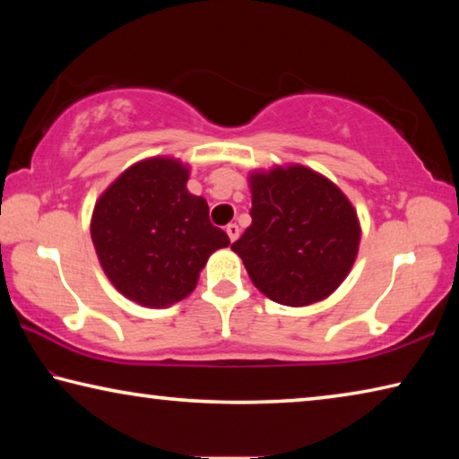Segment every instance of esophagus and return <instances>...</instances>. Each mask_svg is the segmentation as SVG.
<instances>
[{"label":"esophagus","mask_w":459,"mask_h":459,"mask_svg":"<svg viewBox=\"0 0 459 459\" xmlns=\"http://www.w3.org/2000/svg\"><path fill=\"white\" fill-rule=\"evenodd\" d=\"M238 232H240V229L237 227L235 222L227 224V235H229V238H230V243H235V240L238 238Z\"/></svg>","instance_id":"obj_1"}]
</instances>
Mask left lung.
<instances>
[{
  "label": "left lung",
  "mask_w": 459,
  "mask_h": 459,
  "mask_svg": "<svg viewBox=\"0 0 459 459\" xmlns=\"http://www.w3.org/2000/svg\"><path fill=\"white\" fill-rule=\"evenodd\" d=\"M251 227L235 251L269 299L306 307L338 290L359 255L360 221L336 184L301 164L253 169Z\"/></svg>",
  "instance_id": "left-lung-1"
}]
</instances>
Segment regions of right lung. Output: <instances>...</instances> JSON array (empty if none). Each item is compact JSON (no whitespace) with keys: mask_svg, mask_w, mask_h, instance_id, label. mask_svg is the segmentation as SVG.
Returning <instances> with one entry per match:
<instances>
[{"mask_svg":"<svg viewBox=\"0 0 459 459\" xmlns=\"http://www.w3.org/2000/svg\"><path fill=\"white\" fill-rule=\"evenodd\" d=\"M190 166L169 155L135 161L95 202L91 238L115 290L152 309L194 291L208 257L230 245L208 204L186 184Z\"/></svg>","mask_w":459,"mask_h":459,"instance_id":"obj_1","label":"right lung"}]
</instances>
